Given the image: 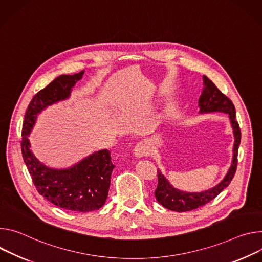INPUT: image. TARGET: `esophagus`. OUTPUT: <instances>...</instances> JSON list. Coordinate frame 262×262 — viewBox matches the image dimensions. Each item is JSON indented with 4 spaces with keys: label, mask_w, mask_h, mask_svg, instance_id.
Here are the masks:
<instances>
[{
    "label": "esophagus",
    "mask_w": 262,
    "mask_h": 262,
    "mask_svg": "<svg viewBox=\"0 0 262 262\" xmlns=\"http://www.w3.org/2000/svg\"><path fill=\"white\" fill-rule=\"evenodd\" d=\"M133 153L135 155V157H146L149 155L150 153V147L147 141H140L138 142L136 146L133 149Z\"/></svg>",
    "instance_id": "34e87169"
}]
</instances>
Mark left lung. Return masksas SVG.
<instances>
[{
  "instance_id": "obj_1",
  "label": "left lung",
  "mask_w": 262,
  "mask_h": 262,
  "mask_svg": "<svg viewBox=\"0 0 262 262\" xmlns=\"http://www.w3.org/2000/svg\"><path fill=\"white\" fill-rule=\"evenodd\" d=\"M203 85L204 87H203L199 99V113L205 114L211 112H224L228 114L234 135L233 151H232L233 156H232L231 165L224 179L214 187L199 192H189L177 189L169 183L164 175H162L161 170L158 169V186L155 190L156 200L163 207L177 212L190 211L207 204L230 184L236 170L237 153L241 143V129L235 119V107L231 100L219 91L213 82L206 76H203Z\"/></svg>"
}]
</instances>
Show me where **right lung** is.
I'll use <instances>...</instances> for the list:
<instances>
[{"mask_svg":"<svg viewBox=\"0 0 262 262\" xmlns=\"http://www.w3.org/2000/svg\"><path fill=\"white\" fill-rule=\"evenodd\" d=\"M84 71L61 75L38 92L28 106L21 132V154L38 192L52 204L75 212L100 209L107 200L114 165L110 152L101 150L66 168L46 165L32 152L30 135L38 114L49 106L66 101Z\"/></svg>","mask_w":262,"mask_h":262,"instance_id":"obj_1","label":"right lung"}]
</instances>
